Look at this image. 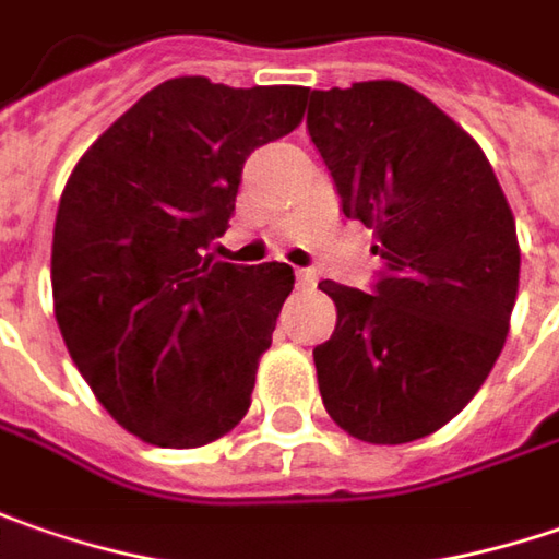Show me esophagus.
Segmentation results:
<instances>
[{
	"label": "esophagus",
	"mask_w": 559,
	"mask_h": 559,
	"mask_svg": "<svg viewBox=\"0 0 559 559\" xmlns=\"http://www.w3.org/2000/svg\"><path fill=\"white\" fill-rule=\"evenodd\" d=\"M297 284H300V287H304V290H309V287H316V275H312V272H297Z\"/></svg>",
	"instance_id": "34e87169"
}]
</instances>
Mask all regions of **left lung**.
Instances as JSON below:
<instances>
[{
	"label": "left lung",
	"instance_id": "obj_1",
	"mask_svg": "<svg viewBox=\"0 0 559 559\" xmlns=\"http://www.w3.org/2000/svg\"><path fill=\"white\" fill-rule=\"evenodd\" d=\"M309 136L347 218L372 228V294L322 281L337 306L312 350L328 416L369 444L448 425L495 369L520 290L516 222L491 162L401 81L312 90Z\"/></svg>",
	"mask_w": 559,
	"mask_h": 559
}]
</instances>
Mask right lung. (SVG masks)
Listing matches in <instances>:
<instances>
[{
	"instance_id": "add662e5",
	"label": "right lung",
	"mask_w": 559,
	"mask_h": 559,
	"mask_svg": "<svg viewBox=\"0 0 559 559\" xmlns=\"http://www.w3.org/2000/svg\"><path fill=\"white\" fill-rule=\"evenodd\" d=\"M306 86L175 78L99 136L61 193L56 322L74 366L146 444L203 448L250 409L294 269L215 262L243 162L304 121Z\"/></svg>"
}]
</instances>
